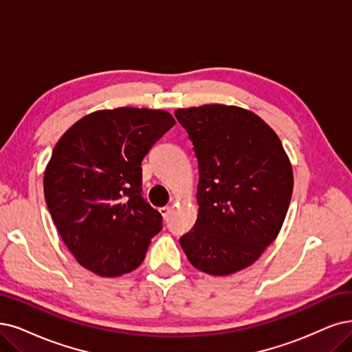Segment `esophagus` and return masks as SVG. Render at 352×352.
<instances>
[{"label":"esophagus","mask_w":352,"mask_h":352,"mask_svg":"<svg viewBox=\"0 0 352 352\" xmlns=\"http://www.w3.org/2000/svg\"><path fill=\"white\" fill-rule=\"evenodd\" d=\"M169 212H171V207H169V206H164V207H160V213H161L164 217H168Z\"/></svg>","instance_id":"esophagus-1"}]
</instances>
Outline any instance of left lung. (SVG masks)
Returning <instances> with one entry per match:
<instances>
[{
  "label": "left lung",
  "mask_w": 352,
  "mask_h": 352,
  "mask_svg": "<svg viewBox=\"0 0 352 352\" xmlns=\"http://www.w3.org/2000/svg\"><path fill=\"white\" fill-rule=\"evenodd\" d=\"M199 162V214L179 243L210 276L252 265L274 242L289 210L293 169L281 140L259 116L206 104L175 110Z\"/></svg>",
  "instance_id": "obj_1"
}]
</instances>
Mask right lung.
Wrapping results in <instances>:
<instances>
[{"label":"right lung","instance_id":"1","mask_svg":"<svg viewBox=\"0 0 352 352\" xmlns=\"http://www.w3.org/2000/svg\"><path fill=\"white\" fill-rule=\"evenodd\" d=\"M175 124L165 110L87 114L58 140L45 169L47 209L84 268L120 277L138 268L162 216L142 197V160Z\"/></svg>","mask_w":352,"mask_h":352}]
</instances>
